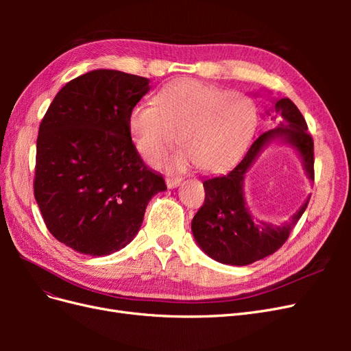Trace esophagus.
Listing matches in <instances>:
<instances>
[{"label":"esophagus","mask_w":351,"mask_h":351,"mask_svg":"<svg viewBox=\"0 0 351 351\" xmlns=\"http://www.w3.org/2000/svg\"><path fill=\"white\" fill-rule=\"evenodd\" d=\"M165 183H167V187H168V189H174V187H177L180 183H182V178H180V177H167V178H165Z\"/></svg>","instance_id":"obj_1"}]
</instances>
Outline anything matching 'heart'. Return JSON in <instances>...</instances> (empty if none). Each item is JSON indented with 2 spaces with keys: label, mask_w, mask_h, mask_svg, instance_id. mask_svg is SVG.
<instances>
[{
  "label": "heart",
  "mask_w": 351,
  "mask_h": 351,
  "mask_svg": "<svg viewBox=\"0 0 351 351\" xmlns=\"http://www.w3.org/2000/svg\"><path fill=\"white\" fill-rule=\"evenodd\" d=\"M155 104L134 105L127 120L134 149L151 165L161 164L180 141L184 152L174 167L195 162L200 171H222L241 156L256 127V107L249 97L200 80L168 84Z\"/></svg>",
  "instance_id": "heart-1"
}]
</instances>
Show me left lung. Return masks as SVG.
<instances>
[{
  "mask_svg": "<svg viewBox=\"0 0 351 351\" xmlns=\"http://www.w3.org/2000/svg\"><path fill=\"white\" fill-rule=\"evenodd\" d=\"M271 120L278 125L262 133L231 171L204 182L205 202L192 221V231L200 249L217 262L243 267L275 253L289 239L309 204L311 197H307L291 219L280 227L256 222L246 208L244 174L263 146L275 139L293 146L302 158L307 177L312 182L315 178L313 139L307 133V124L299 108L289 98L278 99Z\"/></svg>",
  "mask_w": 351,
  "mask_h": 351,
  "instance_id": "1",
  "label": "left lung"
}]
</instances>
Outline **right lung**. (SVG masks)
<instances>
[{"instance_id": "obj_1", "label": "right lung", "mask_w": 351, "mask_h": 351, "mask_svg": "<svg viewBox=\"0 0 351 351\" xmlns=\"http://www.w3.org/2000/svg\"><path fill=\"white\" fill-rule=\"evenodd\" d=\"M149 79L93 70L70 80L39 125L34 192L48 231L79 253L105 256L139 231L147 202L167 189L142 161L129 114Z\"/></svg>"}]
</instances>
